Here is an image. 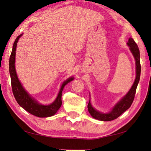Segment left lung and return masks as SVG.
<instances>
[{
  "instance_id": "8db88e82",
  "label": "left lung",
  "mask_w": 151,
  "mask_h": 151,
  "mask_svg": "<svg viewBox=\"0 0 151 151\" xmlns=\"http://www.w3.org/2000/svg\"><path fill=\"white\" fill-rule=\"evenodd\" d=\"M127 45H129L130 50H131V52L132 53V55H133L135 58V60H136V78H135L133 85L132 86V87L130 89L129 93H128L126 95H125L123 98H122L121 100L114 106V108L112 109V111L111 112H109V113L104 114L102 113V112L97 111L96 110L94 109L93 107L92 106L90 101H89V103L88 104V110L89 113L91 114V115L93 116V118L99 120V121H110L117 119L119 116H121L124 111H126L128 109L130 108V106H131L132 102L134 101L137 87L140 80V70H141L140 63V51L137 43L134 42V40L132 39V38H130L129 39Z\"/></svg>"
}]
</instances>
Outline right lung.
Wrapping results in <instances>:
<instances>
[{"label": "right lung", "mask_w": 151, "mask_h": 151, "mask_svg": "<svg viewBox=\"0 0 151 151\" xmlns=\"http://www.w3.org/2000/svg\"><path fill=\"white\" fill-rule=\"evenodd\" d=\"M22 35H20L15 39L12 50L11 52V55L10 56L9 58V72L11 75V86L12 93H13L14 96L16 99L17 102L19 105L22 107L24 110H26L29 113L33 114L38 117H48L51 116L57 112L60 107L62 105V100H61V96H62V92L65 86L68 84L69 82L73 80V77L68 78L67 80L65 81L61 86L60 90L59 91L58 96L56 100L53 102L52 104L49 105H42L39 104L38 102L36 101L34 99L28 94L24 88L22 87L20 81L18 79L16 70H15V54H16V47L17 45V42L19 38Z\"/></svg>", "instance_id": "1"}]
</instances>
